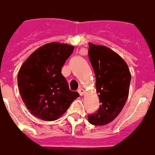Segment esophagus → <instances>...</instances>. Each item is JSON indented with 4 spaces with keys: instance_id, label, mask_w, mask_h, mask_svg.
<instances>
[{
    "instance_id": "1",
    "label": "esophagus",
    "mask_w": 155,
    "mask_h": 155,
    "mask_svg": "<svg viewBox=\"0 0 155 155\" xmlns=\"http://www.w3.org/2000/svg\"><path fill=\"white\" fill-rule=\"evenodd\" d=\"M78 92L79 93V95L82 96V95H83L85 94V91L84 89H82V88H79L78 90Z\"/></svg>"
}]
</instances>
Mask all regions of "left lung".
Instances as JSON below:
<instances>
[{"label":"left lung","mask_w":155,"mask_h":155,"mask_svg":"<svg viewBox=\"0 0 155 155\" xmlns=\"http://www.w3.org/2000/svg\"><path fill=\"white\" fill-rule=\"evenodd\" d=\"M88 55L95 72L101 103L97 112L88 115V122L104 126L114 120L126 104L131 73L123 58L106 46L89 42Z\"/></svg>","instance_id":"1"}]
</instances>
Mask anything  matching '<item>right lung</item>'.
<instances>
[{"label": "right lung", "mask_w": 155, "mask_h": 155, "mask_svg": "<svg viewBox=\"0 0 155 155\" xmlns=\"http://www.w3.org/2000/svg\"><path fill=\"white\" fill-rule=\"evenodd\" d=\"M74 46L60 42L43 45L30 54L18 73L22 100L29 111L44 121L60 118L79 96L69 90L61 73Z\"/></svg>", "instance_id": "1"}]
</instances>
